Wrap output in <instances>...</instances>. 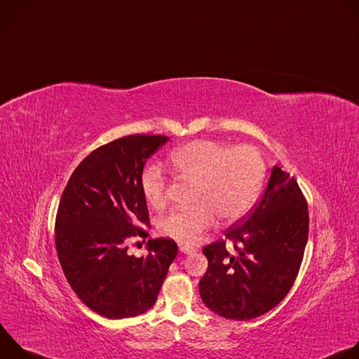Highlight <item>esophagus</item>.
<instances>
[{
	"label": "esophagus",
	"instance_id": "esophagus-1",
	"mask_svg": "<svg viewBox=\"0 0 359 359\" xmlns=\"http://www.w3.org/2000/svg\"><path fill=\"white\" fill-rule=\"evenodd\" d=\"M180 251L184 252V254H194L196 248L191 247V245H180Z\"/></svg>",
	"mask_w": 359,
	"mask_h": 359
}]
</instances>
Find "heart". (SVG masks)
Instances as JSON below:
<instances>
[{"label":"heart","mask_w":359,"mask_h":359,"mask_svg":"<svg viewBox=\"0 0 359 359\" xmlns=\"http://www.w3.org/2000/svg\"><path fill=\"white\" fill-rule=\"evenodd\" d=\"M168 165L177 177L194 183V208L169 213L161 220L159 229L165 236L186 244L196 243L212 227L215 215L229 222L247 213L259 196L266 173L257 149L247 144L229 147L208 139L191 140L173 149ZM142 189L150 206H165L168 179L159 169L144 170Z\"/></svg>","instance_id":"b5f03b06"}]
</instances>
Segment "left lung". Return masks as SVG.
<instances>
[{
	"instance_id": "8db88e82",
	"label": "left lung",
	"mask_w": 359,
	"mask_h": 359,
	"mask_svg": "<svg viewBox=\"0 0 359 359\" xmlns=\"http://www.w3.org/2000/svg\"><path fill=\"white\" fill-rule=\"evenodd\" d=\"M309 223L298 183L274 166L259 203L224 231L233 247L219 240L203 248L209 267L198 290L208 309L236 321L273 310L298 276Z\"/></svg>"
}]
</instances>
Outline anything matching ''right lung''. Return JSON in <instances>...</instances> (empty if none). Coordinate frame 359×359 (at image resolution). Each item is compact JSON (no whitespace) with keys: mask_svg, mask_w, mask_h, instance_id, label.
Wrapping results in <instances>:
<instances>
[{"mask_svg":"<svg viewBox=\"0 0 359 359\" xmlns=\"http://www.w3.org/2000/svg\"><path fill=\"white\" fill-rule=\"evenodd\" d=\"M169 140L129 135L90 151L62 193L55 247L78 298L96 314L121 320L151 309L177 255L172 238L147 240V255L128 254L133 237L149 236L142 173L146 161Z\"/></svg>","mask_w":359,"mask_h":359,"instance_id":"1","label":"right lung"}]
</instances>
